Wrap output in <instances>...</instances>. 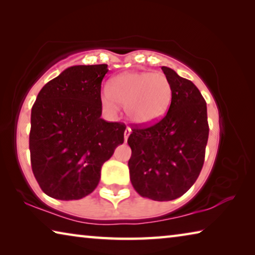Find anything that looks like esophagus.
<instances>
[{"mask_svg":"<svg viewBox=\"0 0 255 255\" xmlns=\"http://www.w3.org/2000/svg\"><path fill=\"white\" fill-rule=\"evenodd\" d=\"M130 133H131V129H130V127H127V128H126V130H125V141H127L128 137H129V135H130Z\"/></svg>","mask_w":255,"mask_h":255,"instance_id":"34e87169","label":"esophagus"}]
</instances>
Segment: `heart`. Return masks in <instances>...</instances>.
Masks as SVG:
<instances>
[{
  "mask_svg": "<svg viewBox=\"0 0 255 255\" xmlns=\"http://www.w3.org/2000/svg\"><path fill=\"white\" fill-rule=\"evenodd\" d=\"M171 97V84L162 73L128 72L110 82L109 90L101 93V101L111 112L117 111V103L124 105L130 122L148 125L162 117Z\"/></svg>",
  "mask_w": 255,
  "mask_h": 255,
  "instance_id": "1",
  "label": "heart"
}]
</instances>
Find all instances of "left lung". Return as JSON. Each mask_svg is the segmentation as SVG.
Segmentation results:
<instances>
[{"label":"left lung","instance_id":"8db88e82","mask_svg":"<svg viewBox=\"0 0 255 255\" xmlns=\"http://www.w3.org/2000/svg\"><path fill=\"white\" fill-rule=\"evenodd\" d=\"M172 88L165 116L150 126L132 127L128 161L133 189L141 197L170 201L196 182L205 161L209 126L207 105L197 86L162 66Z\"/></svg>","mask_w":255,"mask_h":255}]
</instances>
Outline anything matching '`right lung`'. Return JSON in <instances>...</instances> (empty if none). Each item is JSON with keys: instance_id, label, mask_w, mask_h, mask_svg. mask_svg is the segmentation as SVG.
Instances as JSON below:
<instances>
[{"instance_id": "add662e5", "label": "right lung", "mask_w": 255, "mask_h": 255, "mask_svg": "<svg viewBox=\"0 0 255 255\" xmlns=\"http://www.w3.org/2000/svg\"><path fill=\"white\" fill-rule=\"evenodd\" d=\"M108 65L66 68L38 93L29 135L31 169L47 196L77 200L100 181L101 167L124 143L126 126L101 118Z\"/></svg>"}]
</instances>
